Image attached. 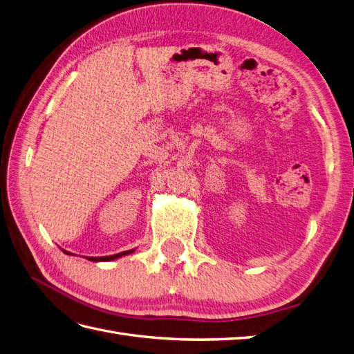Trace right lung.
<instances>
[{
    "instance_id": "1",
    "label": "right lung",
    "mask_w": 354,
    "mask_h": 354,
    "mask_svg": "<svg viewBox=\"0 0 354 354\" xmlns=\"http://www.w3.org/2000/svg\"><path fill=\"white\" fill-rule=\"evenodd\" d=\"M130 252H133V250L131 251H124V252H120V254H113V255H106V257H88V260H91V261H111V260L118 259V257H122V255L130 254Z\"/></svg>"
}]
</instances>
